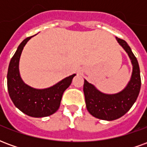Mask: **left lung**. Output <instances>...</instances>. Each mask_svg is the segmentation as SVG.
<instances>
[{"mask_svg": "<svg viewBox=\"0 0 147 147\" xmlns=\"http://www.w3.org/2000/svg\"><path fill=\"white\" fill-rule=\"evenodd\" d=\"M116 38L126 51L132 64V74L126 87L119 93L107 94L99 91L86 80H84L83 85L87 110L94 117L104 120H117L127 113L136 102L141 87L140 70L137 59L124 40Z\"/></svg>", "mask_w": 147, "mask_h": 147, "instance_id": "1", "label": "left lung"}]
</instances>
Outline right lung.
I'll return each mask as SVG.
<instances>
[{"instance_id":"right-lung-1","label":"right lung","mask_w":147,"mask_h":147,"mask_svg":"<svg viewBox=\"0 0 147 147\" xmlns=\"http://www.w3.org/2000/svg\"><path fill=\"white\" fill-rule=\"evenodd\" d=\"M32 37L21 42L10 61L7 75L8 94L16 107L24 113L32 117H49L58 110L64 90L70 86L76 74L45 89L27 85L21 79L19 62L24 47Z\"/></svg>"}]
</instances>
